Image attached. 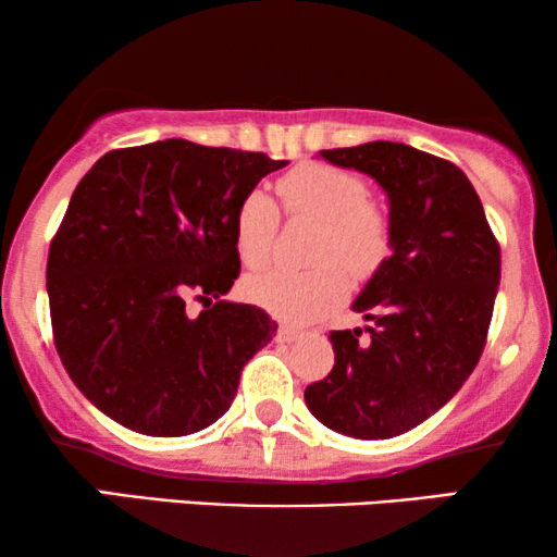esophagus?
I'll list each match as a JSON object with an SVG mask.
<instances>
[{
  "label": "esophagus",
  "instance_id": "34e87169",
  "mask_svg": "<svg viewBox=\"0 0 557 557\" xmlns=\"http://www.w3.org/2000/svg\"><path fill=\"white\" fill-rule=\"evenodd\" d=\"M299 337H301V330H296V326H292V324H281L276 332L278 342H296Z\"/></svg>",
  "mask_w": 557,
  "mask_h": 557
}]
</instances>
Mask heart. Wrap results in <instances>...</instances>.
<instances>
[{
	"label": "heart",
	"instance_id": "heart-1",
	"mask_svg": "<svg viewBox=\"0 0 557 557\" xmlns=\"http://www.w3.org/2000/svg\"><path fill=\"white\" fill-rule=\"evenodd\" d=\"M292 218L319 220L311 258L314 269H269L246 278V296L273 317L294 324L314 322L337 307L352 276H370L391 250V218L368 197L360 174L326 162H304L276 182ZM278 233V208L265 193H248L235 208L233 240L240 261L258 269L269 261Z\"/></svg>",
	"mask_w": 557,
	"mask_h": 557
}]
</instances>
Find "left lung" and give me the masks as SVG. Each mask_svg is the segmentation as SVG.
I'll return each mask as SVG.
<instances>
[{
	"label": "left lung",
	"instance_id": "left-lung-1",
	"mask_svg": "<svg viewBox=\"0 0 557 557\" xmlns=\"http://www.w3.org/2000/svg\"><path fill=\"white\" fill-rule=\"evenodd\" d=\"M326 162L370 174L391 205V250L352 309L362 330L332 332L334 368L304 391L326 429L400 436L459 393L490 332L499 243L467 174L398 141L324 149Z\"/></svg>",
	"mask_w": 557,
	"mask_h": 557
}]
</instances>
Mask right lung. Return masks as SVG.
Listing matches in <instances>:
<instances>
[{"label": "right lung", "instance_id": "1", "mask_svg": "<svg viewBox=\"0 0 557 557\" xmlns=\"http://www.w3.org/2000/svg\"><path fill=\"white\" fill-rule=\"evenodd\" d=\"M286 164L164 139L113 149L78 182L45 276L58 355L98 410L144 436H187L231 408L278 330L223 299L240 273L235 208Z\"/></svg>", "mask_w": 557, "mask_h": 557}]
</instances>
